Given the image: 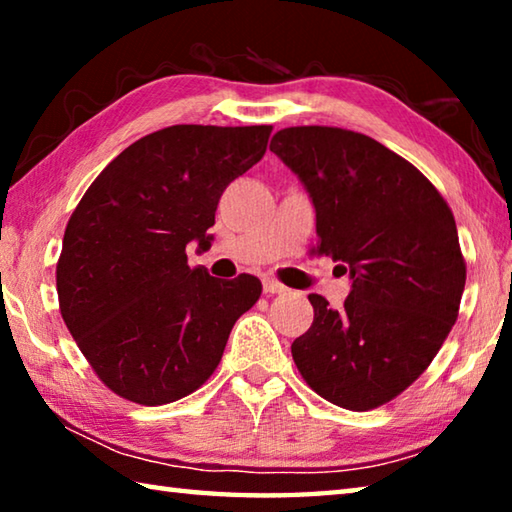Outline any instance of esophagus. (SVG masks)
<instances>
[{"mask_svg": "<svg viewBox=\"0 0 512 512\" xmlns=\"http://www.w3.org/2000/svg\"><path fill=\"white\" fill-rule=\"evenodd\" d=\"M289 289L284 287L282 282H277L275 277H264V293H268V296H275V293H287Z\"/></svg>", "mask_w": 512, "mask_h": 512, "instance_id": "esophagus-1", "label": "esophagus"}]
</instances>
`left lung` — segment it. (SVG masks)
I'll return each mask as SVG.
<instances>
[{
	"instance_id": "obj_1",
	"label": "left lung",
	"mask_w": 512,
	"mask_h": 512,
	"mask_svg": "<svg viewBox=\"0 0 512 512\" xmlns=\"http://www.w3.org/2000/svg\"><path fill=\"white\" fill-rule=\"evenodd\" d=\"M271 151L314 201V250L352 277L341 309L311 293L293 361L327 402L377 409L429 368L458 318L467 268L454 214L420 169L363 133L291 126Z\"/></svg>"
}]
</instances>
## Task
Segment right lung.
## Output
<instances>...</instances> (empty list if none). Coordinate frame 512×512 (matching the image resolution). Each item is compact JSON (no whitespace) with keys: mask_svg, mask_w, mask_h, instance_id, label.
<instances>
[{"mask_svg":"<svg viewBox=\"0 0 512 512\" xmlns=\"http://www.w3.org/2000/svg\"><path fill=\"white\" fill-rule=\"evenodd\" d=\"M273 126L178 124L133 142L76 205L56 264L58 307L112 393L160 406L201 388L237 318L262 296L241 273L187 264L210 246L219 198L264 158Z\"/></svg>","mask_w":512,"mask_h":512,"instance_id":"1","label":"right lung"}]
</instances>
